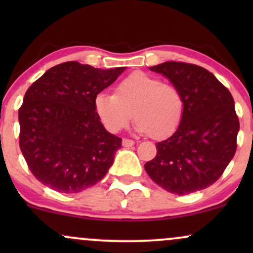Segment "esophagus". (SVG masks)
Listing matches in <instances>:
<instances>
[{
	"label": "esophagus",
	"instance_id": "obj_1",
	"mask_svg": "<svg viewBox=\"0 0 253 253\" xmlns=\"http://www.w3.org/2000/svg\"><path fill=\"white\" fill-rule=\"evenodd\" d=\"M134 145V141L130 140V139H123V146L124 147H130Z\"/></svg>",
	"mask_w": 253,
	"mask_h": 253
}]
</instances>
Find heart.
I'll return each mask as SVG.
<instances>
[{
    "label": "heart",
    "mask_w": 253,
    "mask_h": 253,
    "mask_svg": "<svg viewBox=\"0 0 253 253\" xmlns=\"http://www.w3.org/2000/svg\"><path fill=\"white\" fill-rule=\"evenodd\" d=\"M95 112L109 132L127 126L134 112V130L153 138L170 136L178 128L183 115V100L175 86L159 78L136 71L118 83L115 94L98 92Z\"/></svg>",
    "instance_id": "heart-1"
}]
</instances>
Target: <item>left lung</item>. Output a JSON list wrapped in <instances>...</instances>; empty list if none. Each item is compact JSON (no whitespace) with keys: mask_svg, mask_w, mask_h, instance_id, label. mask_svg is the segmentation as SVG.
Returning a JSON list of instances; mask_svg holds the SVG:
<instances>
[{"mask_svg":"<svg viewBox=\"0 0 253 253\" xmlns=\"http://www.w3.org/2000/svg\"><path fill=\"white\" fill-rule=\"evenodd\" d=\"M150 70L178 90L183 115L175 133L157 143V155L145 170L159 187L176 195L206 189L236 153L239 120L233 97L211 72L194 64L165 62Z\"/></svg>","mask_w":253,"mask_h":253,"instance_id":"8db88e82","label":"left lung"}]
</instances>
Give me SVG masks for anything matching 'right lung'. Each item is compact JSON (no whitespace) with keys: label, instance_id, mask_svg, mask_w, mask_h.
Here are the masks:
<instances>
[{"label":"right lung","instance_id":"right-lung-1","mask_svg":"<svg viewBox=\"0 0 253 253\" xmlns=\"http://www.w3.org/2000/svg\"><path fill=\"white\" fill-rule=\"evenodd\" d=\"M125 70L66 62L48 69L26 91L19 109L20 149L43 185L80 193L108 172L123 140L104 128L94 100Z\"/></svg>","mask_w":253,"mask_h":253}]
</instances>
